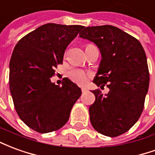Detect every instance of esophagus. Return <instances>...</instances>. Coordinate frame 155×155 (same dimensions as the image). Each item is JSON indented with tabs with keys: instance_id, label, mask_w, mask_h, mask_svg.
Returning a JSON list of instances; mask_svg holds the SVG:
<instances>
[{
	"instance_id": "34e87169",
	"label": "esophagus",
	"mask_w": 155,
	"mask_h": 155,
	"mask_svg": "<svg viewBox=\"0 0 155 155\" xmlns=\"http://www.w3.org/2000/svg\"><path fill=\"white\" fill-rule=\"evenodd\" d=\"M81 91H82V93H85V92L88 91V89L86 87H82L81 88Z\"/></svg>"
}]
</instances>
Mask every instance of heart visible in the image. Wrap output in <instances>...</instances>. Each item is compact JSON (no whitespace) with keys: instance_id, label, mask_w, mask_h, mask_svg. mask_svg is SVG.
<instances>
[{"instance_id":"obj_1","label":"heart","mask_w":155,"mask_h":155,"mask_svg":"<svg viewBox=\"0 0 155 155\" xmlns=\"http://www.w3.org/2000/svg\"><path fill=\"white\" fill-rule=\"evenodd\" d=\"M68 76L77 84H82L87 80V73L81 69H71L68 71Z\"/></svg>"}]
</instances>
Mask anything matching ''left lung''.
<instances>
[{"label":"left lung","mask_w":155,"mask_h":155,"mask_svg":"<svg viewBox=\"0 0 155 155\" xmlns=\"http://www.w3.org/2000/svg\"><path fill=\"white\" fill-rule=\"evenodd\" d=\"M80 37L94 42L101 61L94 84H107L108 94L94 90L95 101L89 109L92 126L105 136L116 137L136 123L143 111L150 74L142 45L122 30L110 25L88 26Z\"/></svg>","instance_id":"8db88e82"}]
</instances>
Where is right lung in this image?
Wrapping results in <instances>:
<instances>
[{
    "instance_id": "obj_1",
    "label": "right lung",
    "mask_w": 155,
    "mask_h": 155,
    "mask_svg": "<svg viewBox=\"0 0 155 155\" xmlns=\"http://www.w3.org/2000/svg\"><path fill=\"white\" fill-rule=\"evenodd\" d=\"M84 26L49 23L18 41L10 61L9 85L15 110L24 123L39 133L61 129L70 118L81 88L68 78L52 83L54 68Z\"/></svg>"
}]
</instances>
